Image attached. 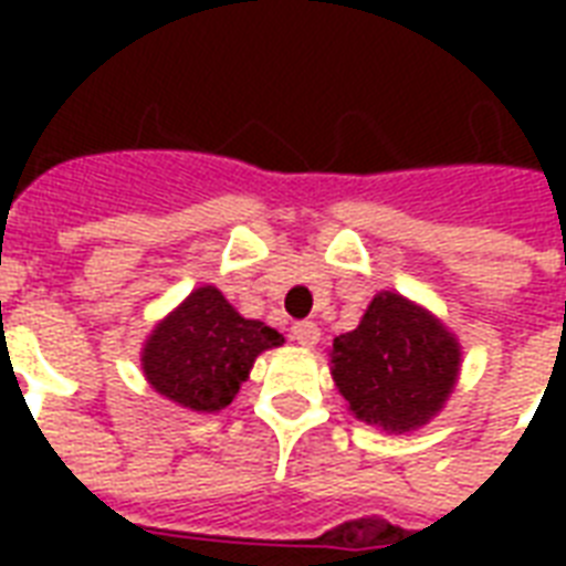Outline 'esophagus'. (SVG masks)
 Masks as SVG:
<instances>
[{
	"mask_svg": "<svg viewBox=\"0 0 566 566\" xmlns=\"http://www.w3.org/2000/svg\"><path fill=\"white\" fill-rule=\"evenodd\" d=\"M291 337L296 344L302 346H314L319 340V328L317 323H311V319H300V323H293L291 326Z\"/></svg>",
	"mask_w": 566,
	"mask_h": 566,
	"instance_id": "1",
	"label": "esophagus"
}]
</instances>
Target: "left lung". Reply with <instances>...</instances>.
<instances>
[{"label": "left lung", "instance_id": "left-lung-1", "mask_svg": "<svg viewBox=\"0 0 566 566\" xmlns=\"http://www.w3.org/2000/svg\"><path fill=\"white\" fill-rule=\"evenodd\" d=\"M332 376L358 420L387 431L417 429L455 385V337L399 293H378L355 332L335 337Z\"/></svg>", "mask_w": 566, "mask_h": 566}]
</instances>
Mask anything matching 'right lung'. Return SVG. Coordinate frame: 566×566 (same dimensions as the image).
Listing matches in <instances>:
<instances>
[{
	"mask_svg": "<svg viewBox=\"0 0 566 566\" xmlns=\"http://www.w3.org/2000/svg\"><path fill=\"white\" fill-rule=\"evenodd\" d=\"M284 344L275 328L240 317L217 287H199L155 328L144 349L149 385L190 411H220L264 349Z\"/></svg>",
	"mask_w": 566,
	"mask_h": 566,
	"instance_id": "1",
	"label": "right lung"
}]
</instances>
